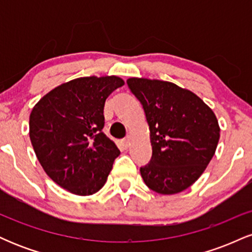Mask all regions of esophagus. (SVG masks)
Listing matches in <instances>:
<instances>
[{
	"label": "esophagus",
	"mask_w": 252,
	"mask_h": 252,
	"mask_svg": "<svg viewBox=\"0 0 252 252\" xmlns=\"http://www.w3.org/2000/svg\"><path fill=\"white\" fill-rule=\"evenodd\" d=\"M122 146H123L124 149H128V148H129V146H130V140H129V137L123 138V140H122Z\"/></svg>",
	"instance_id": "obj_1"
}]
</instances>
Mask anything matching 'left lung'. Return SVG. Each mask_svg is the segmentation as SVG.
Segmentation results:
<instances>
[{
  "label": "left lung",
  "mask_w": 252,
  "mask_h": 252,
  "mask_svg": "<svg viewBox=\"0 0 252 252\" xmlns=\"http://www.w3.org/2000/svg\"><path fill=\"white\" fill-rule=\"evenodd\" d=\"M129 89L142 104L153 156L140 172L160 194H176L200 178L215 155L220 126L200 97L174 83L129 78Z\"/></svg>",
  "instance_id": "obj_1"
}]
</instances>
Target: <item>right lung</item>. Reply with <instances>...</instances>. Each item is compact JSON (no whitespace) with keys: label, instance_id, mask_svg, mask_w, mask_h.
<instances>
[{"label":"right lung","instance_id":"1","mask_svg":"<svg viewBox=\"0 0 252 252\" xmlns=\"http://www.w3.org/2000/svg\"><path fill=\"white\" fill-rule=\"evenodd\" d=\"M123 85L117 76L76 78L51 90L32 110L30 137L37 160L70 193H97L121 154L102 129L106 98Z\"/></svg>","mask_w":252,"mask_h":252}]
</instances>
